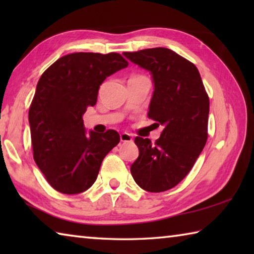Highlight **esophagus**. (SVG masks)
<instances>
[{
  "label": "esophagus",
  "mask_w": 254,
  "mask_h": 254,
  "mask_svg": "<svg viewBox=\"0 0 254 254\" xmlns=\"http://www.w3.org/2000/svg\"><path fill=\"white\" fill-rule=\"evenodd\" d=\"M132 139V135L128 134V133H121V134H120V140H121L122 142H131Z\"/></svg>",
  "instance_id": "obj_1"
}]
</instances>
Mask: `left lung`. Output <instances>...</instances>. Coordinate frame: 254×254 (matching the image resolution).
<instances>
[{
    "instance_id": "8db88e82",
    "label": "left lung",
    "mask_w": 254,
    "mask_h": 254,
    "mask_svg": "<svg viewBox=\"0 0 254 254\" xmlns=\"http://www.w3.org/2000/svg\"><path fill=\"white\" fill-rule=\"evenodd\" d=\"M123 56L152 75L148 117L163 127L154 143L134 139L139 157L131 165L132 177L147 191L168 190L186 177L205 147L208 95L196 66L173 50L151 48Z\"/></svg>"
}]
</instances>
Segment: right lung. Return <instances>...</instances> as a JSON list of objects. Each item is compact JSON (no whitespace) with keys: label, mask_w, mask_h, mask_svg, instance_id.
<instances>
[{"label":"right lung","mask_w":254,"mask_h":254,"mask_svg":"<svg viewBox=\"0 0 254 254\" xmlns=\"http://www.w3.org/2000/svg\"><path fill=\"white\" fill-rule=\"evenodd\" d=\"M127 65L117 53H75L59 58L41 75L29 110L33 159L57 191L87 190L103 159L120 142L114 130L87 134L83 115L96 104L106 77Z\"/></svg>","instance_id":"obj_1"}]
</instances>
